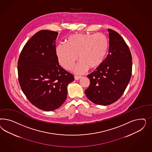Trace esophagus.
Here are the masks:
<instances>
[{
  "mask_svg": "<svg viewBox=\"0 0 152 152\" xmlns=\"http://www.w3.org/2000/svg\"><path fill=\"white\" fill-rule=\"evenodd\" d=\"M81 78V76H74V78H75V80H80Z\"/></svg>",
  "mask_w": 152,
  "mask_h": 152,
  "instance_id": "1",
  "label": "esophagus"
}]
</instances>
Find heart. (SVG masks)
I'll use <instances>...</instances> for the list:
<instances>
[{"label": "heart", "mask_w": 152, "mask_h": 152, "mask_svg": "<svg viewBox=\"0 0 152 152\" xmlns=\"http://www.w3.org/2000/svg\"><path fill=\"white\" fill-rule=\"evenodd\" d=\"M108 50L106 36L101 33L76 34L69 36L67 44H59L56 49L60 64L70 69L77 58L80 60L74 68V72L83 74L90 67L96 69L104 61Z\"/></svg>", "instance_id": "heart-1"}]
</instances>
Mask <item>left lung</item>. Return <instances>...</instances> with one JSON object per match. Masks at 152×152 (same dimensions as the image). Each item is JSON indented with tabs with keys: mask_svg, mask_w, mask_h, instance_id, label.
<instances>
[{
	"mask_svg": "<svg viewBox=\"0 0 152 152\" xmlns=\"http://www.w3.org/2000/svg\"><path fill=\"white\" fill-rule=\"evenodd\" d=\"M109 53L104 62L88 75L90 83L85 94L92 102L108 105L124 92L132 72V57L124 39L115 31L108 29Z\"/></svg>",
	"mask_w": 152,
	"mask_h": 152,
	"instance_id": "1",
	"label": "left lung"
}]
</instances>
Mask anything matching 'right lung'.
Instances as JSON below:
<instances>
[{"label":"right lung","mask_w":152,"mask_h":152,"mask_svg":"<svg viewBox=\"0 0 152 152\" xmlns=\"http://www.w3.org/2000/svg\"><path fill=\"white\" fill-rule=\"evenodd\" d=\"M58 32L41 30L26 43L18 61L19 85L28 100L42 110H55L67 97L72 74L59 64L56 52Z\"/></svg>","instance_id":"1"}]
</instances>
